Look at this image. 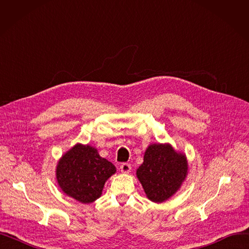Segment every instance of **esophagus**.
<instances>
[{"label":"esophagus","mask_w":249,"mask_h":249,"mask_svg":"<svg viewBox=\"0 0 249 249\" xmlns=\"http://www.w3.org/2000/svg\"><path fill=\"white\" fill-rule=\"evenodd\" d=\"M120 169L123 174H129L130 171H131V165L129 163H122L120 166Z\"/></svg>","instance_id":"esophagus-1"}]
</instances>
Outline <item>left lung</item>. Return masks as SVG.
Segmentation results:
<instances>
[{
  "mask_svg": "<svg viewBox=\"0 0 249 249\" xmlns=\"http://www.w3.org/2000/svg\"><path fill=\"white\" fill-rule=\"evenodd\" d=\"M189 173L186 153L176 150L169 143L148 145L136 177L153 203H163L180 189Z\"/></svg>",
  "mask_w": 249,
  "mask_h": 249,
  "instance_id": "obj_1",
  "label": "left lung"
}]
</instances>
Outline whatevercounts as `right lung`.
<instances>
[{"mask_svg":"<svg viewBox=\"0 0 249 249\" xmlns=\"http://www.w3.org/2000/svg\"><path fill=\"white\" fill-rule=\"evenodd\" d=\"M115 173V165L100 156L96 147L82 143H76L64 152L55 168L60 190L83 204L99 199L105 182Z\"/></svg>","mask_w":249,"mask_h":249,"instance_id":"right-lung-1","label":"right lung"}]
</instances>
